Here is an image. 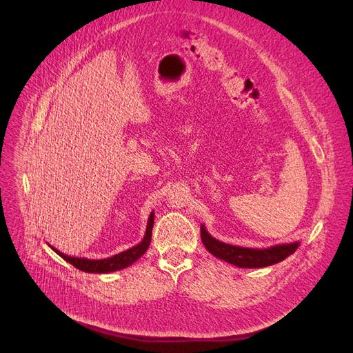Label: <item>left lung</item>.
I'll return each instance as SVG.
<instances>
[{
	"mask_svg": "<svg viewBox=\"0 0 353 353\" xmlns=\"http://www.w3.org/2000/svg\"><path fill=\"white\" fill-rule=\"evenodd\" d=\"M200 236L201 242L205 248L217 259H221L230 265L237 268H266L279 263L290 254L296 252L299 248L301 242L293 243H283V245H274L266 249H252V248H242V246H233L220 240L214 239L205 228V225L200 226Z\"/></svg>",
	"mask_w": 353,
	"mask_h": 353,
	"instance_id": "1",
	"label": "left lung"
}]
</instances>
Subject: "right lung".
Here are the masks:
<instances>
[{
    "mask_svg": "<svg viewBox=\"0 0 353 353\" xmlns=\"http://www.w3.org/2000/svg\"><path fill=\"white\" fill-rule=\"evenodd\" d=\"M153 225H154V212H152L150 216H148L145 233H144V237L139 245L130 248L124 252H120L114 256H110V257H105V259H96V261H94V259H87V257L68 256V254H64L63 252L57 250L50 245L48 246L59 256H61L65 262H68L74 268H77L79 270H83V272H87V273H111V272H117V270H121V269L132 266L136 261H139V259L147 252V249H148V246H150V242H152Z\"/></svg>",
    "mask_w": 353,
    "mask_h": 353,
    "instance_id": "right-lung-1",
    "label": "right lung"
}]
</instances>
